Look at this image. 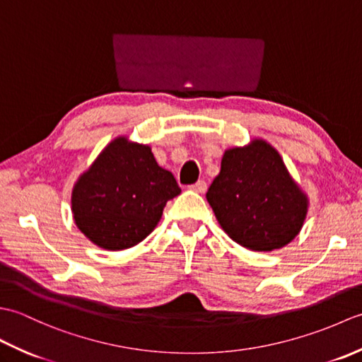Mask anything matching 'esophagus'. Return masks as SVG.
Listing matches in <instances>:
<instances>
[{
  "instance_id": "esophagus-1",
  "label": "esophagus",
  "mask_w": 362,
  "mask_h": 362,
  "mask_svg": "<svg viewBox=\"0 0 362 362\" xmlns=\"http://www.w3.org/2000/svg\"><path fill=\"white\" fill-rule=\"evenodd\" d=\"M189 189L196 191V193H205V191H206V183L204 180H199V182L194 183V185H191Z\"/></svg>"
}]
</instances>
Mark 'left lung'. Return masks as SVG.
<instances>
[{
	"label": "left lung",
	"instance_id": "8db88e82",
	"mask_svg": "<svg viewBox=\"0 0 362 362\" xmlns=\"http://www.w3.org/2000/svg\"><path fill=\"white\" fill-rule=\"evenodd\" d=\"M206 201L235 243L258 252L289 244L308 213V197L264 140L224 152Z\"/></svg>",
	"mask_w": 362,
	"mask_h": 362
}]
</instances>
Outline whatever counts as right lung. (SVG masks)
I'll return each instance as SVG.
<instances>
[{"instance_id": "add662e5", "label": "right lung", "mask_w": 362, "mask_h": 362, "mask_svg": "<svg viewBox=\"0 0 362 362\" xmlns=\"http://www.w3.org/2000/svg\"><path fill=\"white\" fill-rule=\"evenodd\" d=\"M179 194L174 175L158 166L149 146L118 136L74 183L71 211L91 243L122 250L141 243Z\"/></svg>"}]
</instances>
